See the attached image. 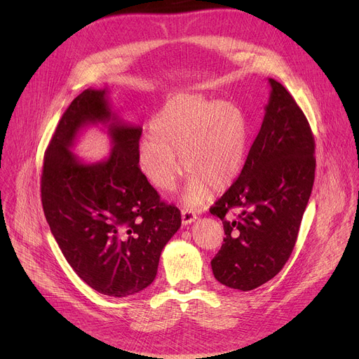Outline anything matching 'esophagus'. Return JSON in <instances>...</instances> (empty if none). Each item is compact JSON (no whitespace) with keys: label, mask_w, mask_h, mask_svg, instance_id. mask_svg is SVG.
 I'll list each match as a JSON object with an SVG mask.
<instances>
[{"label":"esophagus","mask_w":359,"mask_h":359,"mask_svg":"<svg viewBox=\"0 0 359 359\" xmlns=\"http://www.w3.org/2000/svg\"><path fill=\"white\" fill-rule=\"evenodd\" d=\"M196 219H197V217H196V215H194L191 210H189V209L182 210V223H183L184 226H186V224H191Z\"/></svg>","instance_id":"obj_1"}]
</instances>
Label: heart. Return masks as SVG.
Returning <instances> with one entry per match:
<instances>
[{
    "instance_id": "b5f03b06",
    "label": "heart",
    "mask_w": 359,
    "mask_h": 359,
    "mask_svg": "<svg viewBox=\"0 0 359 359\" xmlns=\"http://www.w3.org/2000/svg\"><path fill=\"white\" fill-rule=\"evenodd\" d=\"M248 139L247 116L234 102L180 93L166 102L151 123V133L140 139L137 166L162 191L173 190L184 169L190 176L183 200L186 206L197 208L208 200L212 186L223 190L238 177Z\"/></svg>"
}]
</instances>
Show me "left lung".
Returning <instances> with one entry per match:
<instances>
[{"mask_svg":"<svg viewBox=\"0 0 359 359\" xmlns=\"http://www.w3.org/2000/svg\"><path fill=\"white\" fill-rule=\"evenodd\" d=\"M269 83L266 115L243 170L210 209L226 234L212 260L215 278L240 291L270 281L290 259L316 176L309 121L280 82Z\"/></svg>","mask_w":359,"mask_h":359,"instance_id":"left-lung-1","label":"left lung"}]
</instances>
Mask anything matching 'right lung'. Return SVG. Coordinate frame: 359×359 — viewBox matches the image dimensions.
I'll return each instance as SVG.
<instances>
[{"mask_svg": "<svg viewBox=\"0 0 359 359\" xmlns=\"http://www.w3.org/2000/svg\"><path fill=\"white\" fill-rule=\"evenodd\" d=\"M107 89H86L62 115L45 151L42 208L64 257L95 291L128 297L156 277L166 243L180 229L176 206L161 201L137 166L142 128L112 109ZM102 124L113 150L86 164L72 151L80 132Z\"/></svg>", "mask_w": 359, "mask_h": 359, "instance_id": "add662e5", "label": "right lung"}]
</instances>
